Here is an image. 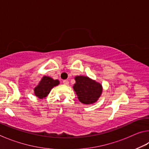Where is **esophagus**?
<instances>
[{
    "mask_svg": "<svg viewBox=\"0 0 149 149\" xmlns=\"http://www.w3.org/2000/svg\"><path fill=\"white\" fill-rule=\"evenodd\" d=\"M63 84H64L65 85H69L68 80H64V81H63Z\"/></svg>",
    "mask_w": 149,
    "mask_h": 149,
    "instance_id": "34e87169",
    "label": "esophagus"
}]
</instances>
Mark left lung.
<instances>
[{"instance_id": "obj_1", "label": "left lung", "mask_w": 149, "mask_h": 149, "mask_svg": "<svg viewBox=\"0 0 149 149\" xmlns=\"http://www.w3.org/2000/svg\"><path fill=\"white\" fill-rule=\"evenodd\" d=\"M74 89L78 99L85 104L95 102L101 95L102 85L85 76H76Z\"/></svg>"}]
</instances>
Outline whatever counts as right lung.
<instances>
[{"mask_svg":"<svg viewBox=\"0 0 149 149\" xmlns=\"http://www.w3.org/2000/svg\"><path fill=\"white\" fill-rule=\"evenodd\" d=\"M58 84V80H54L50 77L44 76L39 82V85L34 89L35 95L39 99H43L47 97L52 87L56 86Z\"/></svg>","mask_w":149,"mask_h":149,"instance_id":"1","label":"right lung"}]
</instances>
